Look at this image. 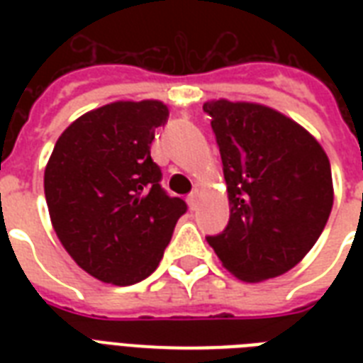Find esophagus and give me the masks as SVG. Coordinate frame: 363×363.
I'll return each instance as SVG.
<instances>
[{
    "instance_id": "34e87169",
    "label": "esophagus",
    "mask_w": 363,
    "mask_h": 363,
    "mask_svg": "<svg viewBox=\"0 0 363 363\" xmlns=\"http://www.w3.org/2000/svg\"><path fill=\"white\" fill-rule=\"evenodd\" d=\"M198 198H199L198 190H194V192L188 196L186 201H188V205H190V209H196V205H198Z\"/></svg>"
}]
</instances>
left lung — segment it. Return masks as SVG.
Segmentation results:
<instances>
[{
    "instance_id": "obj_1",
    "label": "left lung",
    "mask_w": 363,
    "mask_h": 363,
    "mask_svg": "<svg viewBox=\"0 0 363 363\" xmlns=\"http://www.w3.org/2000/svg\"><path fill=\"white\" fill-rule=\"evenodd\" d=\"M220 148L230 222L207 238L245 282L279 277L318 241L333 205L330 160L303 125L267 105L203 104Z\"/></svg>"
}]
</instances>
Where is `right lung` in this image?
<instances>
[{
	"instance_id": "add662e5",
	"label": "right lung",
	"mask_w": 363,
	"mask_h": 363,
	"mask_svg": "<svg viewBox=\"0 0 363 363\" xmlns=\"http://www.w3.org/2000/svg\"><path fill=\"white\" fill-rule=\"evenodd\" d=\"M169 116L158 99L113 101L64 130L45 167V198L60 242L101 282L130 286L164 256L181 198L160 186L150 158L154 130Z\"/></svg>"
}]
</instances>
